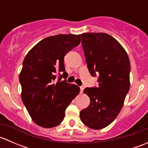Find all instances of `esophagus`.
<instances>
[{"mask_svg":"<svg viewBox=\"0 0 148 148\" xmlns=\"http://www.w3.org/2000/svg\"><path fill=\"white\" fill-rule=\"evenodd\" d=\"M83 90H84V87L83 86H81L80 87V93H83Z\"/></svg>","mask_w":148,"mask_h":148,"instance_id":"34e87169","label":"esophagus"}]
</instances>
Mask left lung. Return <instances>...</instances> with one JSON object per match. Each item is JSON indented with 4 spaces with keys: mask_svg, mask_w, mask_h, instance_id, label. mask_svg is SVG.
Here are the masks:
<instances>
[{
    "mask_svg": "<svg viewBox=\"0 0 148 148\" xmlns=\"http://www.w3.org/2000/svg\"><path fill=\"white\" fill-rule=\"evenodd\" d=\"M82 46L88 69L98 75V86L85 88L90 100L80 112V120L94 130L104 128L116 118L130 89V64L121 45L107 33L81 34Z\"/></svg>",
    "mask_w": 148,
    "mask_h": 148,
    "instance_id": "left-lung-1",
    "label": "left lung"
}]
</instances>
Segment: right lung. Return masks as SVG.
<instances>
[{
    "mask_svg": "<svg viewBox=\"0 0 148 148\" xmlns=\"http://www.w3.org/2000/svg\"><path fill=\"white\" fill-rule=\"evenodd\" d=\"M80 35L49 36L36 44L24 59L19 76L22 100L39 126L50 128L58 125L67 107L80 92L79 86L65 80L68 73L64 57L80 44ZM63 77L65 80L62 82Z\"/></svg>",
    "mask_w": 148,
    "mask_h": 148,
    "instance_id": "1",
    "label": "right lung"
}]
</instances>
